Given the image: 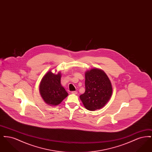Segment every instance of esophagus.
Instances as JSON below:
<instances>
[{
	"mask_svg": "<svg viewBox=\"0 0 152 152\" xmlns=\"http://www.w3.org/2000/svg\"><path fill=\"white\" fill-rule=\"evenodd\" d=\"M71 94H77V91H72V92H71Z\"/></svg>",
	"mask_w": 152,
	"mask_h": 152,
	"instance_id": "34e87169",
	"label": "esophagus"
}]
</instances>
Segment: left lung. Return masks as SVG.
I'll return each mask as SVG.
<instances>
[{
    "mask_svg": "<svg viewBox=\"0 0 152 152\" xmlns=\"http://www.w3.org/2000/svg\"><path fill=\"white\" fill-rule=\"evenodd\" d=\"M86 91L80 96L84 107L91 111L103 108L110 100L113 88L107 74L95 68L85 73Z\"/></svg>",
    "mask_w": 152,
    "mask_h": 152,
    "instance_id": "8db88e82",
    "label": "left lung"
}]
</instances>
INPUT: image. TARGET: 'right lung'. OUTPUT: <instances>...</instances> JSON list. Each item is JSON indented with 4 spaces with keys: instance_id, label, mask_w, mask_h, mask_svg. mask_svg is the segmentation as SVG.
<instances>
[{
    "instance_id": "right-lung-1",
    "label": "right lung",
    "mask_w": 152,
    "mask_h": 152,
    "mask_svg": "<svg viewBox=\"0 0 152 152\" xmlns=\"http://www.w3.org/2000/svg\"><path fill=\"white\" fill-rule=\"evenodd\" d=\"M61 77L60 72L53 73L50 70L45 74L40 83V94L48 105H58L68 95L61 84Z\"/></svg>"
}]
</instances>
